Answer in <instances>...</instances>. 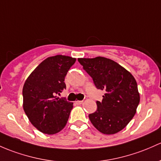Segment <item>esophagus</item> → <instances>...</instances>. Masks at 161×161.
Segmentation results:
<instances>
[{"mask_svg": "<svg viewBox=\"0 0 161 161\" xmlns=\"http://www.w3.org/2000/svg\"><path fill=\"white\" fill-rule=\"evenodd\" d=\"M75 104L77 105H81L82 103V101H80V100H78V101H75Z\"/></svg>", "mask_w": 161, "mask_h": 161, "instance_id": "34e87169", "label": "esophagus"}]
</instances>
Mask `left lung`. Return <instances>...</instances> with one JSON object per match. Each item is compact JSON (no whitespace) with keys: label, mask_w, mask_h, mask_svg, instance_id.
<instances>
[{"label":"left lung","mask_w":161,"mask_h":161,"mask_svg":"<svg viewBox=\"0 0 161 161\" xmlns=\"http://www.w3.org/2000/svg\"><path fill=\"white\" fill-rule=\"evenodd\" d=\"M98 89L105 91L97 109L89 115L91 123L104 134H114L133 119L140 103L137 83L131 73L104 57L78 58Z\"/></svg>","instance_id":"1"}]
</instances>
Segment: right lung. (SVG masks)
Segmentation results:
<instances>
[{
	"instance_id": "obj_1",
	"label": "right lung",
	"mask_w": 161,
	"mask_h": 161,
	"mask_svg": "<svg viewBox=\"0 0 161 161\" xmlns=\"http://www.w3.org/2000/svg\"><path fill=\"white\" fill-rule=\"evenodd\" d=\"M75 60L61 55L47 58L25 81L24 110L31 124L42 133L55 134L66 125L73 103L55 96L66 88L65 77Z\"/></svg>"
}]
</instances>
